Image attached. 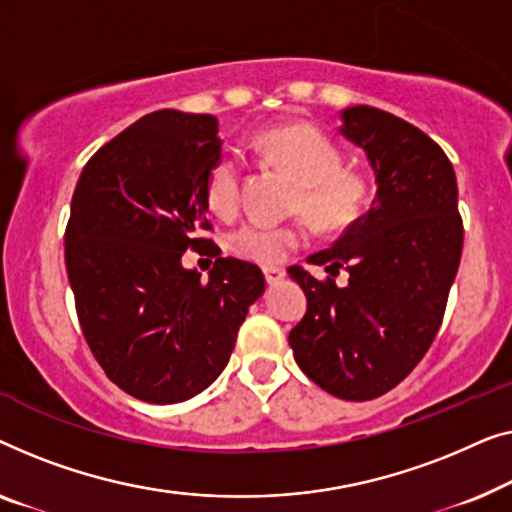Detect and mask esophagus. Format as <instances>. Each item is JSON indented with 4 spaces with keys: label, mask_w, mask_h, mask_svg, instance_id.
<instances>
[{
    "label": "esophagus",
    "mask_w": 512,
    "mask_h": 512,
    "mask_svg": "<svg viewBox=\"0 0 512 512\" xmlns=\"http://www.w3.org/2000/svg\"><path fill=\"white\" fill-rule=\"evenodd\" d=\"M262 271H264V278H266V283H269V285L278 283V280H283V278H285V269H283V266H276V264H266Z\"/></svg>",
    "instance_id": "esophagus-1"
}]
</instances>
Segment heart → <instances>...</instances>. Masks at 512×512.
<instances>
[{
  "label": "heart",
  "mask_w": 512,
  "mask_h": 512,
  "mask_svg": "<svg viewBox=\"0 0 512 512\" xmlns=\"http://www.w3.org/2000/svg\"><path fill=\"white\" fill-rule=\"evenodd\" d=\"M257 148L297 181L294 211L322 232L336 234L348 229L369 204V185L359 171L343 169L341 153L325 134L308 125L273 127L259 134ZM204 197L208 208L220 218L239 211L243 197V162L236 153H222L206 174ZM308 239L301 222L248 220L229 234V248L239 257L262 264H276L304 246Z\"/></svg>",
  "instance_id": "obj_1"
}]
</instances>
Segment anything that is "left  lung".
Returning <instances> with one entry per match:
<instances>
[{"instance_id": "8db88e82", "label": "left lung", "mask_w": 512, "mask_h": 512, "mask_svg": "<svg viewBox=\"0 0 512 512\" xmlns=\"http://www.w3.org/2000/svg\"><path fill=\"white\" fill-rule=\"evenodd\" d=\"M341 120V134L369 157L378 192L334 246L308 257L329 271L325 280L290 266L308 299L290 345L322 390L371 401L427 355L459 269L464 225L455 169L434 139L373 106L345 109ZM341 268L351 273L345 288L333 280Z\"/></svg>"}]
</instances>
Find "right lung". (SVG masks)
Here are the masks:
<instances>
[{
  "label": "right lung",
  "instance_id": "right-lung-1",
  "mask_svg": "<svg viewBox=\"0 0 512 512\" xmlns=\"http://www.w3.org/2000/svg\"><path fill=\"white\" fill-rule=\"evenodd\" d=\"M218 120L155 111L90 157L71 199L64 262L92 355L134 399L178 403L206 390L232 355L259 266L220 257L208 234L206 174ZM187 249L216 257L204 281Z\"/></svg>",
  "mask_w": 512,
  "mask_h": 512
}]
</instances>
